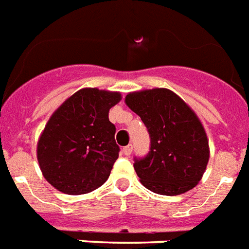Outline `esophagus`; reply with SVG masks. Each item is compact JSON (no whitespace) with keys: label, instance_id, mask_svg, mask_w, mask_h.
Here are the masks:
<instances>
[{"label":"esophagus","instance_id":"34e87169","mask_svg":"<svg viewBox=\"0 0 249 249\" xmlns=\"http://www.w3.org/2000/svg\"><path fill=\"white\" fill-rule=\"evenodd\" d=\"M131 153H132V145H127V146H124V148L122 149V154L123 156H131Z\"/></svg>","mask_w":249,"mask_h":249}]
</instances>
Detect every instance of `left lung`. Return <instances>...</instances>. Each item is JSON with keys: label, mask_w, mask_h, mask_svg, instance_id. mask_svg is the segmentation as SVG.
<instances>
[{"label": "left lung", "mask_w": 249, "mask_h": 249, "mask_svg": "<svg viewBox=\"0 0 249 249\" xmlns=\"http://www.w3.org/2000/svg\"><path fill=\"white\" fill-rule=\"evenodd\" d=\"M124 103L150 136L148 156L134 163L141 184L160 196H178L196 186L207 168L210 146L194 110L168 89L130 92Z\"/></svg>", "instance_id": "8db88e82"}]
</instances>
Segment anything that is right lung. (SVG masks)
Wrapping results in <instances>:
<instances>
[{
    "label": "right lung",
    "mask_w": 249,
    "mask_h": 249,
    "mask_svg": "<svg viewBox=\"0 0 249 249\" xmlns=\"http://www.w3.org/2000/svg\"><path fill=\"white\" fill-rule=\"evenodd\" d=\"M119 92L82 89L53 113L37 142L43 178L69 196L87 194L108 180L118 158L109 110Z\"/></svg>",
    "instance_id": "add662e5"
}]
</instances>
